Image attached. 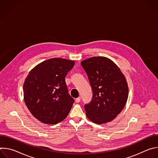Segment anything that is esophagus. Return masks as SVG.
Segmentation results:
<instances>
[{
  "label": "esophagus",
  "instance_id": "obj_1",
  "mask_svg": "<svg viewBox=\"0 0 158 158\" xmlns=\"http://www.w3.org/2000/svg\"><path fill=\"white\" fill-rule=\"evenodd\" d=\"M75 101H76V102H77V103L81 101V98H76V99H75Z\"/></svg>",
  "mask_w": 158,
  "mask_h": 158
}]
</instances>
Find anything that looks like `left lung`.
<instances>
[{
  "label": "left lung",
  "mask_w": 158,
  "mask_h": 158,
  "mask_svg": "<svg viewBox=\"0 0 158 158\" xmlns=\"http://www.w3.org/2000/svg\"><path fill=\"white\" fill-rule=\"evenodd\" d=\"M93 89V99L84 106L87 118L98 124L115 119L124 109L128 98L126 77L110 59L92 57L82 60Z\"/></svg>",
  "instance_id": "1"
}]
</instances>
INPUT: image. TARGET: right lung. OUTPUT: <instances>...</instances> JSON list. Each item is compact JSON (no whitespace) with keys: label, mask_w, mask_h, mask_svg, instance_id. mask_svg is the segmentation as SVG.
Wrapping results in <instances>:
<instances>
[{"label":"right lung","mask_w":158,"mask_h":158,"mask_svg":"<svg viewBox=\"0 0 158 158\" xmlns=\"http://www.w3.org/2000/svg\"><path fill=\"white\" fill-rule=\"evenodd\" d=\"M74 61L52 58L35 66L23 85L24 102L34 118L48 124H56L68 115L74 99L67 91L65 77Z\"/></svg>","instance_id":"add662e5"}]
</instances>
